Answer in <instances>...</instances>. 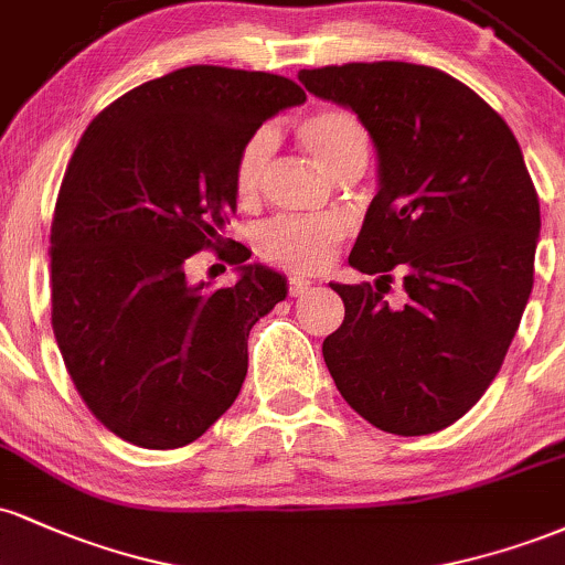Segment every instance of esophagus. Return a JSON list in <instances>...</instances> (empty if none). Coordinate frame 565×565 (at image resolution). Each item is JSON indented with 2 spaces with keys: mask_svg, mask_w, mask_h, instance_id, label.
<instances>
[{
  "mask_svg": "<svg viewBox=\"0 0 565 565\" xmlns=\"http://www.w3.org/2000/svg\"><path fill=\"white\" fill-rule=\"evenodd\" d=\"M310 287H313V284H310L308 278H300V276H289V281H287V289H289L291 297L302 295V291H308Z\"/></svg>",
  "mask_w": 565,
  "mask_h": 565,
  "instance_id": "obj_1",
  "label": "esophagus"
}]
</instances>
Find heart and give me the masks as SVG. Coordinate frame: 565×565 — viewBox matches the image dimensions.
<instances>
[{
    "instance_id": "heart-1",
    "label": "heart",
    "mask_w": 565,
    "mask_h": 565,
    "mask_svg": "<svg viewBox=\"0 0 565 565\" xmlns=\"http://www.w3.org/2000/svg\"><path fill=\"white\" fill-rule=\"evenodd\" d=\"M295 132L305 151L334 180L366 170L372 138L364 121L348 108H313L297 121ZM270 151H274V132L268 127L255 129L238 148L233 161V191L244 204L255 201L260 193ZM342 233L345 228L337 217H276L257 231L255 249L265 263L278 268L316 274L329 263Z\"/></svg>"
}]
</instances>
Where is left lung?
Returning a JSON list of instances; mask_svg holds the SVG:
<instances>
[{
  "instance_id": "1",
  "label": "left lung",
  "mask_w": 565,
  "mask_h": 565,
  "mask_svg": "<svg viewBox=\"0 0 565 565\" xmlns=\"http://www.w3.org/2000/svg\"><path fill=\"white\" fill-rule=\"evenodd\" d=\"M305 89L353 108L380 159L350 265L332 284L345 321L323 340L337 391L366 423L427 436L457 423L502 369L534 287L540 196L515 135L444 71L401 61L300 71ZM407 302L391 309V269Z\"/></svg>"
}]
</instances>
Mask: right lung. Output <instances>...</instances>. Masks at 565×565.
I'll return each instance as SVG.
<instances>
[{
  "label": "right lung",
  "mask_w": 565,
  "mask_h": 565,
  "mask_svg": "<svg viewBox=\"0 0 565 565\" xmlns=\"http://www.w3.org/2000/svg\"><path fill=\"white\" fill-rule=\"evenodd\" d=\"M305 100L287 76L188 66L116 97L89 121L50 228L53 332L76 393L114 436L180 449L228 412L249 329L287 281L223 236L233 161L265 119ZM204 248L236 264L231 288H191Z\"/></svg>",
  "instance_id": "1"
}]
</instances>
